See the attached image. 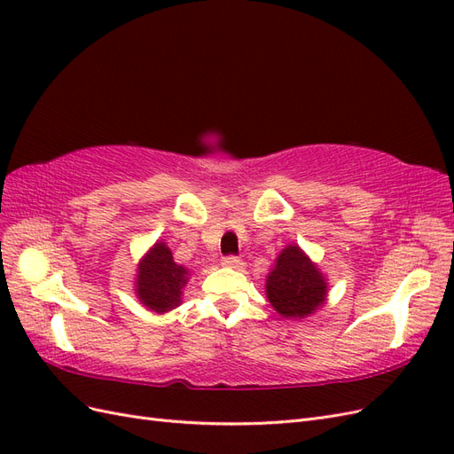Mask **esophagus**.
Segmentation results:
<instances>
[{"label":"esophagus","mask_w":454,"mask_h":454,"mask_svg":"<svg viewBox=\"0 0 454 454\" xmlns=\"http://www.w3.org/2000/svg\"><path fill=\"white\" fill-rule=\"evenodd\" d=\"M223 265H225V267H229V269L242 270L246 263H244V261H242L240 257H237V255H227V257L223 259Z\"/></svg>","instance_id":"34e87169"}]
</instances>
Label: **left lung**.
Masks as SVG:
<instances>
[{
  "label": "left lung",
  "mask_w": 454,
  "mask_h": 454,
  "mask_svg": "<svg viewBox=\"0 0 454 454\" xmlns=\"http://www.w3.org/2000/svg\"><path fill=\"white\" fill-rule=\"evenodd\" d=\"M265 292L269 303L280 316L301 320L325 303L327 282L309 255L299 246L290 244L269 272Z\"/></svg>",
  "instance_id": "1"
}]
</instances>
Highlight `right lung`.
Returning a JSON list of instances; mask_svg holds the SVG:
<instances>
[{"label": "right lung", "mask_w": 454, "mask_h": 454, "mask_svg": "<svg viewBox=\"0 0 454 454\" xmlns=\"http://www.w3.org/2000/svg\"><path fill=\"white\" fill-rule=\"evenodd\" d=\"M187 278L189 270L176 263L168 246L157 242L140 261L136 295L145 309L159 314L168 312L182 303V290Z\"/></svg>", "instance_id": "right-lung-1"}]
</instances>
